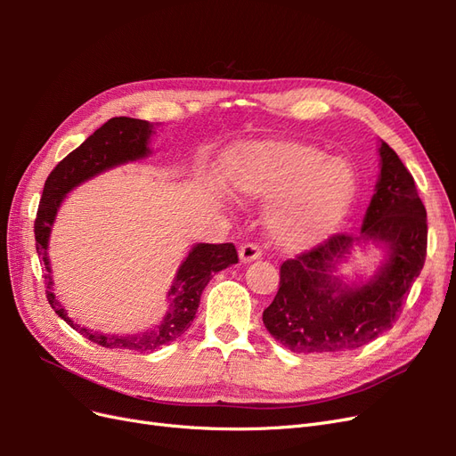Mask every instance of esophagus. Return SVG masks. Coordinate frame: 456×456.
Returning <instances> with one entry per match:
<instances>
[{
  "instance_id": "obj_1",
  "label": "esophagus",
  "mask_w": 456,
  "mask_h": 456,
  "mask_svg": "<svg viewBox=\"0 0 456 456\" xmlns=\"http://www.w3.org/2000/svg\"><path fill=\"white\" fill-rule=\"evenodd\" d=\"M262 256V249L256 243H245L240 247V258L241 262H253Z\"/></svg>"
}]
</instances>
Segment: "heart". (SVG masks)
I'll return each instance as SVG.
<instances>
[{
	"label": "heart",
	"mask_w": 456,
	"mask_h": 456,
	"mask_svg": "<svg viewBox=\"0 0 456 456\" xmlns=\"http://www.w3.org/2000/svg\"><path fill=\"white\" fill-rule=\"evenodd\" d=\"M224 175L238 198L272 200L266 223L273 240L289 251H306L325 241L355 198L352 165L298 141L238 146L226 156Z\"/></svg>",
	"instance_id": "heart-1"
}]
</instances>
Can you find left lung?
I'll list each match as a JSON object with an SVG mask.
<instances>
[{
    "label": "left lung",
    "instance_id": "left-lung-1",
    "mask_svg": "<svg viewBox=\"0 0 456 456\" xmlns=\"http://www.w3.org/2000/svg\"><path fill=\"white\" fill-rule=\"evenodd\" d=\"M380 176L360 236L335 233L285 260L280 289L262 314L270 335L298 354L362 348L388 330L402 312L426 260L428 224L415 178L395 151L380 142ZM385 245L389 258L369 282L342 284L336 265L354 244Z\"/></svg>",
    "mask_w": 456,
    "mask_h": 456
}]
</instances>
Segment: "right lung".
I'll return each mask as SVG.
<instances>
[{"label": "right lung", "instance_id": "right-lung-1", "mask_svg": "<svg viewBox=\"0 0 456 456\" xmlns=\"http://www.w3.org/2000/svg\"><path fill=\"white\" fill-rule=\"evenodd\" d=\"M151 127L154 126H150L144 119H133L126 116L108 119L102 127L96 129L84 144L70 151L51 171L45 181L44 196H41L34 223L36 251L41 260H44L47 270L45 293L54 314L62 317L79 335H84L94 344H101L104 348L133 350L141 354L154 352L163 346V344L176 340L191 325L200 306L203 289L211 281L213 273L238 262V251L233 243H198L191 247V251L183 260L181 268H178L171 291L167 295L171 297V308L167 315L156 327L136 335H106L101 333V330L81 327L68 317L66 310L61 306V302L53 293V275L47 256V245L54 216H57L59 207L68 191L106 169L146 158L150 154V134L154 133Z\"/></svg>", "mask_w": 456, "mask_h": 456}]
</instances>
